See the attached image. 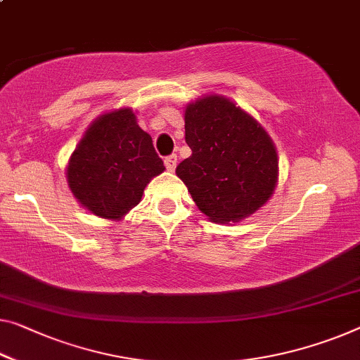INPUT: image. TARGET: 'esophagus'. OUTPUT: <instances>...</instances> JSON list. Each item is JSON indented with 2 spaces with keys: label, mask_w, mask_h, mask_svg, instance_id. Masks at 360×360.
<instances>
[{
  "label": "esophagus",
  "mask_w": 360,
  "mask_h": 360,
  "mask_svg": "<svg viewBox=\"0 0 360 360\" xmlns=\"http://www.w3.org/2000/svg\"><path fill=\"white\" fill-rule=\"evenodd\" d=\"M176 163H178V157L176 155H169V157L165 158V166L168 171H174Z\"/></svg>",
  "instance_id": "1"
}]
</instances>
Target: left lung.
Returning a JSON list of instances; mask_svg holds the SVG:
<instances>
[{"label":"left lung","mask_w":360,"mask_h":360,"mask_svg":"<svg viewBox=\"0 0 360 360\" xmlns=\"http://www.w3.org/2000/svg\"><path fill=\"white\" fill-rule=\"evenodd\" d=\"M192 155L176 174L214 223H238L268 202L278 182V153L266 131L231 100L208 95L186 106Z\"/></svg>","instance_id":"1"}]
</instances>
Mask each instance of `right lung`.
I'll return each mask as SVG.
<instances>
[{
  "mask_svg": "<svg viewBox=\"0 0 360 360\" xmlns=\"http://www.w3.org/2000/svg\"><path fill=\"white\" fill-rule=\"evenodd\" d=\"M165 165L131 108L106 112L85 131L69 158V189L96 217L121 219L141 202Z\"/></svg>",
  "mask_w": 360,
  "mask_h": 360,
  "instance_id": "right-lung-1",
  "label": "right lung"
}]
</instances>
